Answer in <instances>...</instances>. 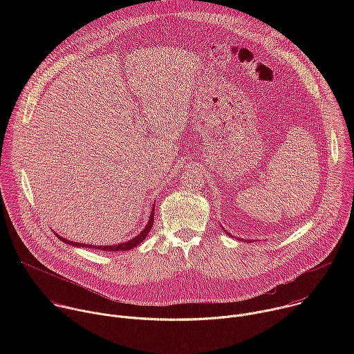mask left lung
I'll list each match as a JSON object with an SVG mask.
<instances>
[{
	"label": "left lung",
	"instance_id": "1",
	"mask_svg": "<svg viewBox=\"0 0 354 354\" xmlns=\"http://www.w3.org/2000/svg\"><path fill=\"white\" fill-rule=\"evenodd\" d=\"M224 231H225V230H224ZM225 232H227V231H225ZM227 234H228V232H227ZM228 235H230V234H228Z\"/></svg>",
	"mask_w": 354,
	"mask_h": 354
}]
</instances>
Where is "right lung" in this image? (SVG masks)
I'll use <instances>...</instances> for the list:
<instances>
[{"label":"right lung","instance_id":"obj_1","mask_svg":"<svg viewBox=\"0 0 354 354\" xmlns=\"http://www.w3.org/2000/svg\"><path fill=\"white\" fill-rule=\"evenodd\" d=\"M153 224H154V213H151V216H149V221H148V224L145 225V228L138 234V235H136L133 239H130V241H127V242H123V243H118V245H89V243H80V242H73V241H68V239H66V238H63V236H60V235H57L59 236V239H62L63 242H66V243H68V245H73V246H81V248H89V249H99V250H112V252H118V250H130V249H133L134 246H137L138 243H141L145 238H147V234L149 232V230L153 228Z\"/></svg>","mask_w":354,"mask_h":354}]
</instances>
